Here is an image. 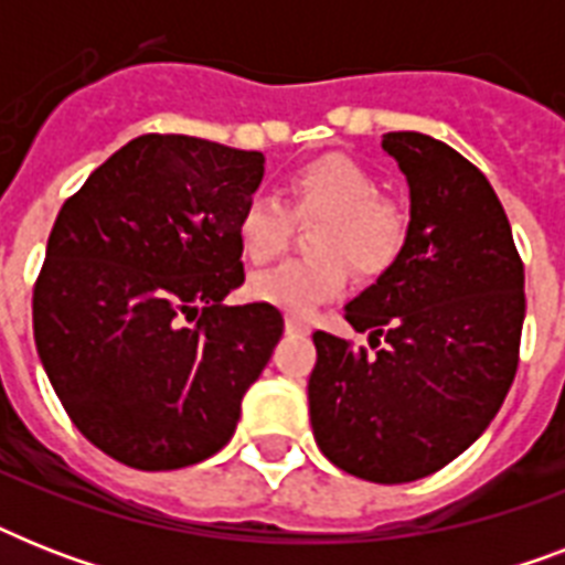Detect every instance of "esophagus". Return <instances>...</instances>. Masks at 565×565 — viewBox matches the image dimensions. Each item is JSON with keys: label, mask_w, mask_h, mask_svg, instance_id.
Returning <instances> with one entry per match:
<instances>
[{"label": "esophagus", "mask_w": 565, "mask_h": 565, "mask_svg": "<svg viewBox=\"0 0 565 565\" xmlns=\"http://www.w3.org/2000/svg\"><path fill=\"white\" fill-rule=\"evenodd\" d=\"M284 328H287V334H310V326L308 322H301L299 317L284 319Z\"/></svg>", "instance_id": "1"}]
</instances>
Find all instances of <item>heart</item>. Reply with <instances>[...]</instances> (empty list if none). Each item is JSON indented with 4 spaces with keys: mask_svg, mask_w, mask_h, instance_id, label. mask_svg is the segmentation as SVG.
Here are the masks:
<instances>
[{
    "mask_svg": "<svg viewBox=\"0 0 565 565\" xmlns=\"http://www.w3.org/2000/svg\"><path fill=\"white\" fill-rule=\"evenodd\" d=\"M290 211L269 193L252 195L237 216V243L248 264L266 266L290 248L296 222H319L310 248L322 257L292 264L252 278L248 292L257 301L308 317L337 299L354 273L381 275L407 239V216L393 199H384L377 179L345 154H322L292 172L287 181Z\"/></svg>",
    "mask_w": 565,
    "mask_h": 565,
    "instance_id": "heart-1",
    "label": "heart"
}]
</instances>
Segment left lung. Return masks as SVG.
Returning <instances> with one entry per match:
<instances>
[{"mask_svg": "<svg viewBox=\"0 0 565 565\" xmlns=\"http://www.w3.org/2000/svg\"><path fill=\"white\" fill-rule=\"evenodd\" d=\"M381 146L407 175L411 225L393 266L345 305L375 354L317 331L308 402L331 463L407 483L463 455L499 413L519 366L525 266L475 163L419 131Z\"/></svg>", "mask_w": 565, "mask_h": 565, "instance_id": "left-lung-1", "label": "left lung"}]
</instances>
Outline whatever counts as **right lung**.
Masks as SVG:
<instances>
[{"label":"right lung","instance_id":"right-lung-1","mask_svg":"<svg viewBox=\"0 0 565 565\" xmlns=\"http://www.w3.org/2000/svg\"><path fill=\"white\" fill-rule=\"evenodd\" d=\"M264 154L143 135L73 193L49 234L31 317L43 370L73 425L146 472L216 455L284 334L266 305L228 308L237 216Z\"/></svg>","mask_w":565,"mask_h":565}]
</instances>
